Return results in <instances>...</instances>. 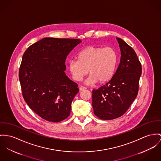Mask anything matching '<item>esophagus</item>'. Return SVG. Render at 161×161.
Listing matches in <instances>:
<instances>
[{
  "label": "esophagus",
  "instance_id": "obj_1",
  "mask_svg": "<svg viewBox=\"0 0 161 161\" xmlns=\"http://www.w3.org/2000/svg\"><path fill=\"white\" fill-rule=\"evenodd\" d=\"M79 89H80V91H81L86 90V87L83 86H80L79 87Z\"/></svg>",
  "mask_w": 161,
  "mask_h": 161
}]
</instances>
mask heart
<instances>
[{
    "label": "heart",
    "mask_w": 161,
    "mask_h": 161,
    "mask_svg": "<svg viewBox=\"0 0 161 161\" xmlns=\"http://www.w3.org/2000/svg\"><path fill=\"white\" fill-rule=\"evenodd\" d=\"M118 60L116 51L111 47L87 46L77 53L76 60L69 61L68 69L75 81H81L89 72L86 84L104 83L113 77Z\"/></svg>",
    "instance_id": "1"
}]
</instances>
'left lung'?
Here are the masks:
<instances>
[{
	"label": "left lung",
	"mask_w": 161,
	"mask_h": 161,
	"mask_svg": "<svg viewBox=\"0 0 161 161\" xmlns=\"http://www.w3.org/2000/svg\"><path fill=\"white\" fill-rule=\"evenodd\" d=\"M121 50L119 66L111 80L92 91L94 113L103 120H111L123 115L136 98L142 65L136 53L123 40L116 38Z\"/></svg>",
	"instance_id": "left-lung-1"
}]
</instances>
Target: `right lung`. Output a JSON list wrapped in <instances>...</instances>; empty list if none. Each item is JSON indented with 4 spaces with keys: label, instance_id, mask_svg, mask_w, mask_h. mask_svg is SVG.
Segmentation results:
<instances>
[{
    "label": "right lung",
    "instance_id": "add662e5",
    "mask_svg": "<svg viewBox=\"0 0 161 161\" xmlns=\"http://www.w3.org/2000/svg\"><path fill=\"white\" fill-rule=\"evenodd\" d=\"M81 42L80 39L44 38L31 45L23 56L19 79L23 98L47 121L58 123L70 115L79 89L65 74V62Z\"/></svg>",
    "mask_w": 161,
    "mask_h": 161
}]
</instances>
